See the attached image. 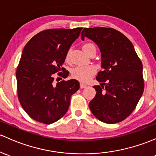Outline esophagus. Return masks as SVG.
Returning a JSON list of instances; mask_svg holds the SVG:
<instances>
[{
	"label": "esophagus",
	"instance_id": "obj_1",
	"mask_svg": "<svg viewBox=\"0 0 156 156\" xmlns=\"http://www.w3.org/2000/svg\"><path fill=\"white\" fill-rule=\"evenodd\" d=\"M87 87V85H85V84L84 83H80V88L81 89H83V88H85V87Z\"/></svg>",
	"mask_w": 156,
	"mask_h": 156
}]
</instances>
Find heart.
<instances>
[{
    "label": "heart",
    "mask_w": 156,
    "mask_h": 156,
    "mask_svg": "<svg viewBox=\"0 0 156 156\" xmlns=\"http://www.w3.org/2000/svg\"><path fill=\"white\" fill-rule=\"evenodd\" d=\"M92 47H95L91 43H86L83 45V48L85 54ZM70 59V51L67 53L66 56V61L69 62ZM96 73V68L93 66H79L73 69L71 71V76L73 78L76 79L80 82H87L90 80L94 73Z\"/></svg>",
    "instance_id": "obj_1"
}]
</instances>
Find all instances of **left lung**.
I'll return each mask as SVG.
<instances>
[{
  "mask_svg": "<svg viewBox=\"0 0 156 156\" xmlns=\"http://www.w3.org/2000/svg\"><path fill=\"white\" fill-rule=\"evenodd\" d=\"M90 39L101 51V69L89 103L96 118L107 124L122 122L134 111L144 92L143 66L130 40L112 28H85L82 40Z\"/></svg>",
  "mask_w": 156,
  "mask_h": 156,
  "instance_id": "obj_1",
  "label": "left lung"
}]
</instances>
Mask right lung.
Listing matches in <instances>:
<instances>
[{"instance_id":"right-lung-1","label":"right lung","mask_w":156,"mask_h":156,"mask_svg":"<svg viewBox=\"0 0 156 156\" xmlns=\"http://www.w3.org/2000/svg\"><path fill=\"white\" fill-rule=\"evenodd\" d=\"M82 29L42 31L23 50L16 71L17 96L26 113L37 122L49 125L62 118L69 110L71 95L80 88L76 80L57 84L54 80L56 73L64 78L69 76L62 66Z\"/></svg>"}]
</instances>
